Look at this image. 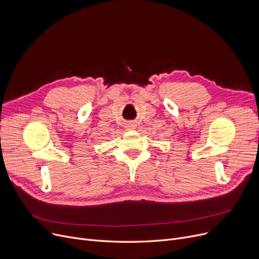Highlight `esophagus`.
Listing matches in <instances>:
<instances>
[{
	"instance_id": "1",
	"label": "esophagus",
	"mask_w": 259,
	"mask_h": 259,
	"mask_svg": "<svg viewBox=\"0 0 259 259\" xmlns=\"http://www.w3.org/2000/svg\"><path fill=\"white\" fill-rule=\"evenodd\" d=\"M135 127H137V125L134 124V122H128V124L126 125V128L128 130H132V129H135Z\"/></svg>"
}]
</instances>
